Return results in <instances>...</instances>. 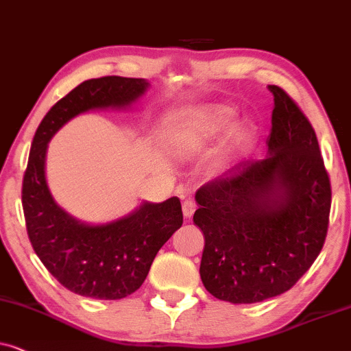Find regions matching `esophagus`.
Masks as SVG:
<instances>
[{"label": "esophagus", "mask_w": 351, "mask_h": 351, "mask_svg": "<svg viewBox=\"0 0 351 351\" xmlns=\"http://www.w3.org/2000/svg\"><path fill=\"white\" fill-rule=\"evenodd\" d=\"M194 212H195V204H194V200H191V199L184 200V202H183V215H184V218H188V219L193 218Z\"/></svg>", "instance_id": "34e87169"}]
</instances>
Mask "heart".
Masks as SVG:
<instances>
[{"label": "heart", "mask_w": 351, "mask_h": 351, "mask_svg": "<svg viewBox=\"0 0 351 351\" xmlns=\"http://www.w3.org/2000/svg\"><path fill=\"white\" fill-rule=\"evenodd\" d=\"M234 117V107L224 104H210L184 112L168 130V147L181 157L202 152L208 143L230 127ZM255 136V127L250 121H237L228 134L230 151L232 154H244L252 147Z\"/></svg>", "instance_id": "obj_1"}]
</instances>
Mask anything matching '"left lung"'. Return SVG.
Segmentation results:
<instances>
[{"label": "left lung", "instance_id": "1", "mask_svg": "<svg viewBox=\"0 0 351 351\" xmlns=\"http://www.w3.org/2000/svg\"><path fill=\"white\" fill-rule=\"evenodd\" d=\"M274 96L268 157L195 194L204 232L200 279L213 297L256 303L287 292L328 234L330 181L311 123L282 88Z\"/></svg>", "mask_w": 351, "mask_h": 351}]
</instances>
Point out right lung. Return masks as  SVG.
Returning a JSON list of instances; mask_svg holds the SVG:
<instances>
[{"mask_svg":"<svg viewBox=\"0 0 351 351\" xmlns=\"http://www.w3.org/2000/svg\"><path fill=\"white\" fill-rule=\"evenodd\" d=\"M147 88L144 78L83 82L51 107L32 143L22 184L29 239L46 269L78 295L119 300L138 291L157 252L183 224L178 197L141 202L109 223H83L56 204L46 183L48 143L67 121L90 110L127 109Z\"/></svg>","mask_w":351,"mask_h":351,"instance_id":"right-lung-1","label":"right lung"}]
</instances>
